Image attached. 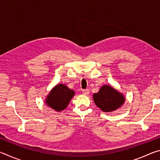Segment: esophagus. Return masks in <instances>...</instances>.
<instances>
[{
  "mask_svg": "<svg viewBox=\"0 0 160 160\" xmlns=\"http://www.w3.org/2000/svg\"><path fill=\"white\" fill-rule=\"evenodd\" d=\"M82 94H85V95H88V94H90V91H89L88 90H83Z\"/></svg>",
  "mask_w": 160,
  "mask_h": 160,
  "instance_id": "esophagus-1",
  "label": "esophagus"
}]
</instances>
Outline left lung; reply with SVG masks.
I'll list each match as a JSON object with an SVG mask.
<instances>
[{"mask_svg":"<svg viewBox=\"0 0 160 160\" xmlns=\"http://www.w3.org/2000/svg\"><path fill=\"white\" fill-rule=\"evenodd\" d=\"M95 104L102 112H112L122 107L126 97L113 87L104 85L100 88L97 93L93 94Z\"/></svg>","mask_w":160,"mask_h":160,"instance_id":"left-lung-1","label":"left lung"}]
</instances>
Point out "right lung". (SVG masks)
I'll use <instances>...</instances> for the list:
<instances>
[{
	"label": "right lung",
	"instance_id": "obj_1",
	"mask_svg": "<svg viewBox=\"0 0 160 160\" xmlns=\"http://www.w3.org/2000/svg\"><path fill=\"white\" fill-rule=\"evenodd\" d=\"M74 95V90H70L65 84H58L51 89L44 102L48 107L58 112L66 109Z\"/></svg>",
	"mask_w": 160,
	"mask_h": 160
}]
</instances>
